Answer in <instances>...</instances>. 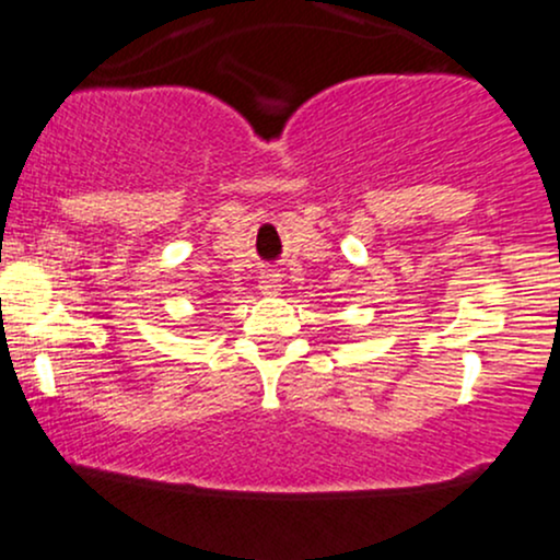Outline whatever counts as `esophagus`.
<instances>
[{"instance_id": "1", "label": "esophagus", "mask_w": 560, "mask_h": 560, "mask_svg": "<svg viewBox=\"0 0 560 560\" xmlns=\"http://www.w3.org/2000/svg\"><path fill=\"white\" fill-rule=\"evenodd\" d=\"M260 292L262 294H270V298H273V294H279L281 292V279L276 273H262L260 276Z\"/></svg>"}]
</instances>
